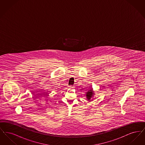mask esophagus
Returning a JSON list of instances; mask_svg holds the SVG:
<instances>
[{
    "instance_id": "1",
    "label": "esophagus",
    "mask_w": 145,
    "mask_h": 145,
    "mask_svg": "<svg viewBox=\"0 0 145 145\" xmlns=\"http://www.w3.org/2000/svg\"><path fill=\"white\" fill-rule=\"evenodd\" d=\"M74 87V86H72V85H70V86H69V88H70V89H73Z\"/></svg>"
}]
</instances>
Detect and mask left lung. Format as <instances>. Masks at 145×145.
<instances>
[{
    "label": "left lung",
    "mask_w": 145,
    "mask_h": 145,
    "mask_svg": "<svg viewBox=\"0 0 145 145\" xmlns=\"http://www.w3.org/2000/svg\"><path fill=\"white\" fill-rule=\"evenodd\" d=\"M93 92L92 89H91L90 91H89L86 93V97H87V98L88 99V100H90L92 96H93Z\"/></svg>",
    "instance_id": "8db88e82"
}]
</instances>
